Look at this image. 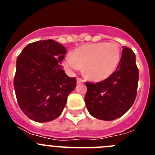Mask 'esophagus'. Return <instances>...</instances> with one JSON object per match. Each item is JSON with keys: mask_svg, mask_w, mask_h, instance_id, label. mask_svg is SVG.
<instances>
[{"mask_svg": "<svg viewBox=\"0 0 155 155\" xmlns=\"http://www.w3.org/2000/svg\"><path fill=\"white\" fill-rule=\"evenodd\" d=\"M84 81L83 79L80 78H77V83L78 84H81V83H84Z\"/></svg>", "mask_w": 155, "mask_h": 155, "instance_id": "esophagus-1", "label": "esophagus"}]
</instances>
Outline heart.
<instances>
[{"instance_id": "heart-1", "label": "heart", "mask_w": 155, "mask_h": 155, "mask_svg": "<svg viewBox=\"0 0 155 155\" xmlns=\"http://www.w3.org/2000/svg\"><path fill=\"white\" fill-rule=\"evenodd\" d=\"M120 57V48L116 42L88 43L76 48L71 55L66 56L63 65L71 73L84 68V74L87 78L102 81L114 73Z\"/></svg>"}]
</instances>
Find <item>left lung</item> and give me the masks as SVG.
Wrapping results in <instances>:
<instances>
[{
  "label": "left lung",
  "instance_id": "obj_1",
  "mask_svg": "<svg viewBox=\"0 0 155 155\" xmlns=\"http://www.w3.org/2000/svg\"><path fill=\"white\" fill-rule=\"evenodd\" d=\"M139 72L136 56L124 46L116 71L98 83L86 82L84 97L90 114L98 120L111 121L125 114L134 104L137 91Z\"/></svg>",
  "mask_w": 155,
  "mask_h": 155
}]
</instances>
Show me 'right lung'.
<instances>
[{"label":"right lung","instance_id":"right-lung-1","mask_svg":"<svg viewBox=\"0 0 155 155\" xmlns=\"http://www.w3.org/2000/svg\"><path fill=\"white\" fill-rule=\"evenodd\" d=\"M67 53L52 39L31 42L18 57L14 87L19 107L30 120L46 123L61 116L76 78L61 65Z\"/></svg>","mask_w":155,"mask_h":155}]
</instances>
